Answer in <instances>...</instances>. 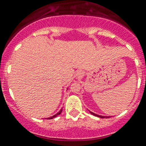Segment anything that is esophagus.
<instances>
[{"instance_id":"esophagus-1","label":"esophagus","mask_w":146,"mask_h":146,"mask_svg":"<svg viewBox=\"0 0 146 146\" xmlns=\"http://www.w3.org/2000/svg\"><path fill=\"white\" fill-rule=\"evenodd\" d=\"M84 75V72L82 70H78L76 72V76L78 78H82Z\"/></svg>"}]
</instances>
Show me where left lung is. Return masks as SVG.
Listing matches in <instances>:
<instances>
[{
    "mask_svg": "<svg viewBox=\"0 0 146 146\" xmlns=\"http://www.w3.org/2000/svg\"><path fill=\"white\" fill-rule=\"evenodd\" d=\"M90 113L92 114V115H96V116H98V117H100V118H105V116H103V115H97V114H95L94 113H92V112L90 111Z\"/></svg>",
    "mask_w": 146,
    "mask_h": 146,
    "instance_id": "obj_1",
    "label": "left lung"
}]
</instances>
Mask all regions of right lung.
<instances>
[{"mask_svg": "<svg viewBox=\"0 0 146 146\" xmlns=\"http://www.w3.org/2000/svg\"><path fill=\"white\" fill-rule=\"evenodd\" d=\"M62 109L60 110V111H59L58 113H56V114H55V115H53V116H51V117H50V119H53V118H55V117H56V116H57V115H60V113H61V112H62Z\"/></svg>", "mask_w": 146, "mask_h": 146, "instance_id": "1", "label": "right lung"}]
</instances>
